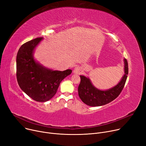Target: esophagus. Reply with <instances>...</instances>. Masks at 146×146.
Instances as JSON below:
<instances>
[{
  "label": "esophagus",
  "instance_id": "esophagus-1",
  "mask_svg": "<svg viewBox=\"0 0 146 146\" xmlns=\"http://www.w3.org/2000/svg\"><path fill=\"white\" fill-rule=\"evenodd\" d=\"M82 68L80 67H76L73 70V73L74 74H80L82 73Z\"/></svg>",
  "mask_w": 146,
  "mask_h": 146
}]
</instances>
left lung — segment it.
Returning a JSON list of instances; mask_svg holds the SVG:
<instances>
[{
	"mask_svg": "<svg viewBox=\"0 0 146 146\" xmlns=\"http://www.w3.org/2000/svg\"><path fill=\"white\" fill-rule=\"evenodd\" d=\"M123 62L125 74L116 85L107 90L96 88L88 77L80 75L81 82L78 88V92L82 101L90 107H100L117 98L123 88L128 74V63L125 58L123 59Z\"/></svg>",
	"mask_w": 146,
	"mask_h": 146,
	"instance_id": "8db88e82",
	"label": "left lung"
}]
</instances>
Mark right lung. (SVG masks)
<instances>
[{
    "mask_svg": "<svg viewBox=\"0 0 146 146\" xmlns=\"http://www.w3.org/2000/svg\"><path fill=\"white\" fill-rule=\"evenodd\" d=\"M42 40V38H37L24 44L16 58L18 84L24 92L38 102L50 100L60 82L72 72L70 69L59 71L46 68L35 59V48Z\"/></svg>",
    "mask_w": 146,
    "mask_h": 146,
    "instance_id": "add662e5",
    "label": "right lung"
}]
</instances>
